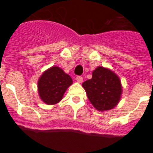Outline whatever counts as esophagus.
Returning <instances> with one entry per match:
<instances>
[{
  "label": "esophagus",
  "mask_w": 153,
  "mask_h": 153,
  "mask_svg": "<svg viewBox=\"0 0 153 153\" xmlns=\"http://www.w3.org/2000/svg\"><path fill=\"white\" fill-rule=\"evenodd\" d=\"M76 79L78 83H82L83 82V77L81 76H77L76 77Z\"/></svg>",
  "instance_id": "1"
}]
</instances>
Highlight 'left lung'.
Instances as JSON below:
<instances>
[{"label": "left lung", "mask_w": 153, "mask_h": 153, "mask_svg": "<svg viewBox=\"0 0 153 153\" xmlns=\"http://www.w3.org/2000/svg\"><path fill=\"white\" fill-rule=\"evenodd\" d=\"M83 87L89 100L100 111L117 106L122 93L120 78L113 71L99 67L92 74V79L85 81Z\"/></svg>", "instance_id": "left-lung-1"}]
</instances>
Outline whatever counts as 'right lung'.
Segmentation results:
<instances>
[{"mask_svg": "<svg viewBox=\"0 0 153 153\" xmlns=\"http://www.w3.org/2000/svg\"><path fill=\"white\" fill-rule=\"evenodd\" d=\"M73 81L68 74L58 67H52L42 74L38 80V93L45 103L52 105L60 102Z\"/></svg>", "mask_w": 153, "mask_h": 153, "instance_id": "obj_1", "label": "right lung"}]
</instances>
